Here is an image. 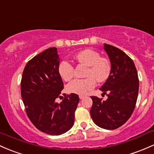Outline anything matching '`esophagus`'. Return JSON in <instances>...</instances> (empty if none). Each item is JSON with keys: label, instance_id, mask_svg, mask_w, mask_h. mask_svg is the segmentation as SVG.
<instances>
[{"label": "esophagus", "instance_id": "34e87169", "mask_svg": "<svg viewBox=\"0 0 154 154\" xmlns=\"http://www.w3.org/2000/svg\"><path fill=\"white\" fill-rule=\"evenodd\" d=\"M84 97V95H79V98H80L81 100H82V99H83Z\"/></svg>", "mask_w": 154, "mask_h": 154}]
</instances>
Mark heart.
<instances>
[{
	"instance_id": "obj_1",
	"label": "heart",
	"mask_w": 154,
	"mask_h": 154,
	"mask_svg": "<svg viewBox=\"0 0 154 154\" xmlns=\"http://www.w3.org/2000/svg\"><path fill=\"white\" fill-rule=\"evenodd\" d=\"M75 60L80 64L87 66L84 79H75L67 85V91L70 93L84 95L87 91L92 90L95 86V81L103 82L109 76L111 64L109 61L100 57V54L92 49H85L77 53L74 56ZM59 73L65 82L70 81L74 75V68L68 61L63 60L59 65Z\"/></svg>"
}]
</instances>
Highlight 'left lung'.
Masks as SVG:
<instances>
[{"label":"left lung","instance_id":"left-lung-1","mask_svg":"<svg viewBox=\"0 0 154 154\" xmlns=\"http://www.w3.org/2000/svg\"><path fill=\"white\" fill-rule=\"evenodd\" d=\"M103 49L109 59L111 72L100 90L107 94L108 98L102 100L91 97L90 115L97 126L113 130L123 125L134 110L139 91L138 74L132 59L123 51L108 44L103 45Z\"/></svg>","mask_w":154,"mask_h":154}]
</instances>
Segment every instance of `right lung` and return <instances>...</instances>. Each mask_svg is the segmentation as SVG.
I'll use <instances>...</instances> for the list:
<instances>
[{
	"instance_id": "add662e5",
	"label": "right lung",
	"mask_w": 154,
	"mask_h": 154,
	"mask_svg": "<svg viewBox=\"0 0 154 154\" xmlns=\"http://www.w3.org/2000/svg\"><path fill=\"white\" fill-rule=\"evenodd\" d=\"M60 59L57 48H50L31 59L21 80V96L26 114L34 126L51 135H60L72 127L79 97L71 93L56 102L63 90L59 73Z\"/></svg>"
}]
</instances>
